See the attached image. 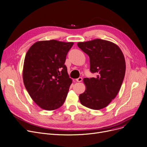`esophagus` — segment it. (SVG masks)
Listing matches in <instances>:
<instances>
[{"label": "esophagus", "mask_w": 147, "mask_h": 147, "mask_svg": "<svg viewBox=\"0 0 147 147\" xmlns=\"http://www.w3.org/2000/svg\"><path fill=\"white\" fill-rule=\"evenodd\" d=\"M82 78H81V77H80V78H77L76 80V81H77V82H82Z\"/></svg>", "instance_id": "esophagus-1"}]
</instances>
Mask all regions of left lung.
Segmentation results:
<instances>
[{"label":"left lung","instance_id":"8db88e82","mask_svg":"<svg viewBox=\"0 0 147 147\" xmlns=\"http://www.w3.org/2000/svg\"><path fill=\"white\" fill-rule=\"evenodd\" d=\"M77 45L89 56L90 71L97 74L84 79L86 90L80 100L90 109H102L116 97L122 85L126 69L123 54L116 44L100 39Z\"/></svg>","mask_w":147,"mask_h":147}]
</instances>
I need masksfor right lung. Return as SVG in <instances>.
I'll use <instances>...</instances> for the list:
<instances>
[{
	"mask_svg": "<svg viewBox=\"0 0 147 147\" xmlns=\"http://www.w3.org/2000/svg\"><path fill=\"white\" fill-rule=\"evenodd\" d=\"M73 45L56 40L39 41L26 54L24 83L33 100L43 109H56L65 102L72 81L64 63Z\"/></svg>",
	"mask_w": 147,
	"mask_h": 147,
	"instance_id": "1",
	"label": "right lung"
}]
</instances>
